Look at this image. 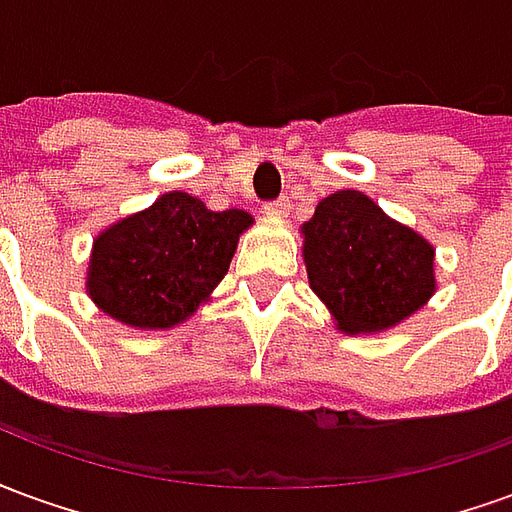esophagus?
<instances>
[{
    "label": "esophagus",
    "instance_id": "34e87169",
    "mask_svg": "<svg viewBox=\"0 0 512 512\" xmlns=\"http://www.w3.org/2000/svg\"><path fill=\"white\" fill-rule=\"evenodd\" d=\"M263 211L268 213V216H288L290 211V202L285 200V197H279V200H271L263 205Z\"/></svg>",
    "mask_w": 512,
    "mask_h": 512
}]
</instances>
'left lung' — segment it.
I'll return each mask as SVG.
<instances>
[{
    "instance_id": "1",
    "label": "left lung",
    "mask_w": 512,
    "mask_h": 512,
    "mask_svg": "<svg viewBox=\"0 0 512 512\" xmlns=\"http://www.w3.org/2000/svg\"><path fill=\"white\" fill-rule=\"evenodd\" d=\"M304 263L345 334L389 329L436 290L433 246L362 191H337L315 208L304 224Z\"/></svg>"
}]
</instances>
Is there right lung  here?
<instances>
[{
	"mask_svg": "<svg viewBox=\"0 0 512 512\" xmlns=\"http://www.w3.org/2000/svg\"><path fill=\"white\" fill-rule=\"evenodd\" d=\"M249 224L238 208L208 211L186 191H169L95 238L87 290L117 321L169 329L222 282Z\"/></svg>",
	"mask_w": 512,
	"mask_h": 512,
	"instance_id": "add662e5",
	"label": "right lung"
}]
</instances>
